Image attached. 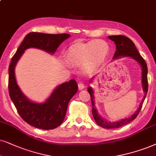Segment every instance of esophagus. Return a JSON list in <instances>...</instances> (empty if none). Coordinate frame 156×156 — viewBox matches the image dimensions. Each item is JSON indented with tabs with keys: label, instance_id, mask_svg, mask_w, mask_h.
I'll list each match as a JSON object with an SVG mask.
<instances>
[{
	"label": "esophagus",
	"instance_id": "1",
	"mask_svg": "<svg viewBox=\"0 0 156 156\" xmlns=\"http://www.w3.org/2000/svg\"><path fill=\"white\" fill-rule=\"evenodd\" d=\"M85 84L83 83H82V82H80V83H78V89L79 90H82V89H83V88H85Z\"/></svg>",
	"mask_w": 156,
	"mask_h": 156
}]
</instances>
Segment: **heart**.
I'll return each mask as SVG.
<instances>
[{
  "instance_id": "heart-1",
  "label": "heart",
  "mask_w": 156,
  "mask_h": 156,
  "mask_svg": "<svg viewBox=\"0 0 156 156\" xmlns=\"http://www.w3.org/2000/svg\"><path fill=\"white\" fill-rule=\"evenodd\" d=\"M109 53L108 43L96 39L70 47L67 51L66 58L70 63L83 66L86 70L93 71L106 60Z\"/></svg>"
}]
</instances>
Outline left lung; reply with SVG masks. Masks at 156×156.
<instances>
[{
	"instance_id": "1",
	"label": "left lung",
	"mask_w": 156,
	"mask_h": 156,
	"mask_svg": "<svg viewBox=\"0 0 156 156\" xmlns=\"http://www.w3.org/2000/svg\"><path fill=\"white\" fill-rule=\"evenodd\" d=\"M109 39L115 43L116 44V52L114 53L113 60L116 59H119L124 57H129V58L134 59V60L137 61L138 63L140 65L142 68V86H143V91L145 93V96L142 100L139 108L137 109V111L131 115V117L125 118V119H121L118 122H107L106 120L101 117L99 114H98L97 110L95 107V104H94V90L92 89L91 87L88 88V91L90 94V98H91V103H92V114L94 116V119L96 123L98 124L100 127L106 128V129H110V128H119L122 126L127 125V123L130 122L137 117L140 111L146 97V94L148 90V83H147V64L144 59L142 58L140 54L138 52L137 48H136L135 44H134L133 41L128 37L123 36V35H116V36H109Z\"/></svg>"
}]
</instances>
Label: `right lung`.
Listing matches in <instances>:
<instances>
[{
  "label": "right lung",
  "instance_id": "right-lung-1",
  "mask_svg": "<svg viewBox=\"0 0 156 156\" xmlns=\"http://www.w3.org/2000/svg\"><path fill=\"white\" fill-rule=\"evenodd\" d=\"M70 37L68 34L29 33L11 59L9 68L10 98L21 117L29 125L36 128L52 129L62 124L69 101L78 91V84L74 79L60 84L44 103H35L28 99L18 86L15 76L16 65L27 49L34 47L54 54L61 43Z\"/></svg>",
  "mask_w": 156,
  "mask_h": 156
}]
</instances>
